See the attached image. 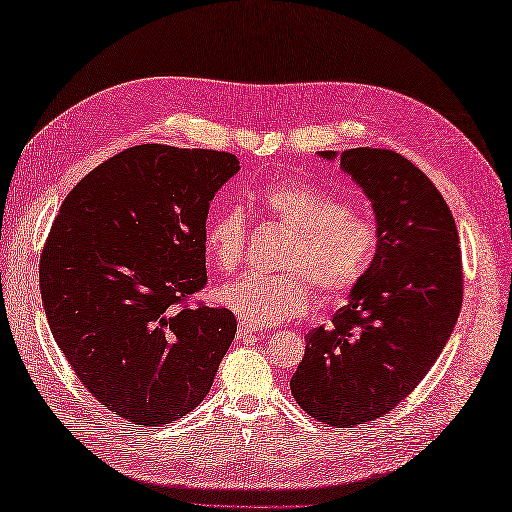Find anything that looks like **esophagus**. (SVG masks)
I'll list each match as a JSON object with an SVG mask.
<instances>
[{"label": "esophagus", "mask_w": 512, "mask_h": 512, "mask_svg": "<svg viewBox=\"0 0 512 512\" xmlns=\"http://www.w3.org/2000/svg\"><path fill=\"white\" fill-rule=\"evenodd\" d=\"M258 331H262L260 327H256V324H250V322H239V329H237V337L243 339V337H252L256 335Z\"/></svg>", "instance_id": "34e87169"}]
</instances>
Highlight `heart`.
Returning <instances> with one entry per match:
<instances>
[{"instance_id": "1", "label": "heart", "mask_w": 512, "mask_h": 512, "mask_svg": "<svg viewBox=\"0 0 512 512\" xmlns=\"http://www.w3.org/2000/svg\"><path fill=\"white\" fill-rule=\"evenodd\" d=\"M258 205L286 230L277 265L284 271L250 273L226 284L220 299L243 320L277 324L305 314L314 288L324 299L346 297L369 271L378 250V228L363 211L344 205L309 183H271L258 192ZM247 220L241 209L226 207L205 224L211 262L235 273L245 258Z\"/></svg>"}]
</instances>
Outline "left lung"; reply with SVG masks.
<instances>
[{
    "mask_svg": "<svg viewBox=\"0 0 512 512\" xmlns=\"http://www.w3.org/2000/svg\"><path fill=\"white\" fill-rule=\"evenodd\" d=\"M339 164L374 207L378 250L331 327L307 333L290 391L320 423L354 427L391 412L436 363L459 316L463 271L453 213L421 168L371 147L344 151Z\"/></svg>",
    "mask_w": 512,
    "mask_h": 512,
    "instance_id": "1",
    "label": "left lung"
}]
</instances>
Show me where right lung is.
<instances>
[{
  "label": "right lung",
  "instance_id": "1",
  "mask_svg": "<svg viewBox=\"0 0 512 512\" xmlns=\"http://www.w3.org/2000/svg\"><path fill=\"white\" fill-rule=\"evenodd\" d=\"M237 170L226 151L130 147L74 185L44 243L55 342L85 389L134 425L192 412L235 339L230 309L185 303L207 284L209 203Z\"/></svg>",
  "mask_w": 512,
  "mask_h": 512
}]
</instances>
